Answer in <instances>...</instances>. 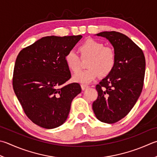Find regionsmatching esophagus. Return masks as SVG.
Returning a JSON list of instances; mask_svg holds the SVG:
<instances>
[{"label":"esophagus","mask_w":157,"mask_h":157,"mask_svg":"<svg viewBox=\"0 0 157 157\" xmlns=\"http://www.w3.org/2000/svg\"><path fill=\"white\" fill-rule=\"evenodd\" d=\"M81 87H82V90H86V89L88 88V86L86 84H81Z\"/></svg>","instance_id":"obj_1"}]
</instances>
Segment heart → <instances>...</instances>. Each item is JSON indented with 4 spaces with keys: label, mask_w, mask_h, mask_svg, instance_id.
Masks as SVG:
<instances>
[{
    "label": "heart",
    "mask_w": 157,
    "mask_h": 157,
    "mask_svg": "<svg viewBox=\"0 0 157 157\" xmlns=\"http://www.w3.org/2000/svg\"><path fill=\"white\" fill-rule=\"evenodd\" d=\"M82 58L89 59L86 66L88 68L82 71L73 77L75 82L88 84L101 76H106L113 70L116 63L114 50L97 40L89 39L79 47ZM68 68L73 72H78L81 68V59L73 50H71L64 57Z\"/></svg>",
    "instance_id": "obj_1"
}]
</instances>
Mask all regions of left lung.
<instances>
[{"label": "left lung", "instance_id": "8db88e82", "mask_svg": "<svg viewBox=\"0 0 157 157\" xmlns=\"http://www.w3.org/2000/svg\"><path fill=\"white\" fill-rule=\"evenodd\" d=\"M96 35L106 38L112 45L116 63L110 73L96 86L98 97L93 109L99 121L112 124L125 117L139 99L146 60L142 50L124 34L105 31Z\"/></svg>", "mask_w": 157, "mask_h": 157}]
</instances>
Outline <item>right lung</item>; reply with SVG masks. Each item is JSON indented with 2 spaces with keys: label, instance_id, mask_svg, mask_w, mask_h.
Returning <instances> with one entry per match:
<instances>
[{
  "label": "right lung",
  "instance_id": "1",
  "mask_svg": "<svg viewBox=\"0 0 157 157\" xmlns=\"http://www.w3.org/2000/svg\"><path fill=\"white\" fill-rule=\"evenodd\" d=\"M82 38L44 36L17 55L13 90L28 118L39 127L51 129L62 125L73 99L81 93L78 83L64 84L71 78L64 57Z\"/></svg>",
  "mask_w": 157,
  "mask_h": 157
}]
</instances>
